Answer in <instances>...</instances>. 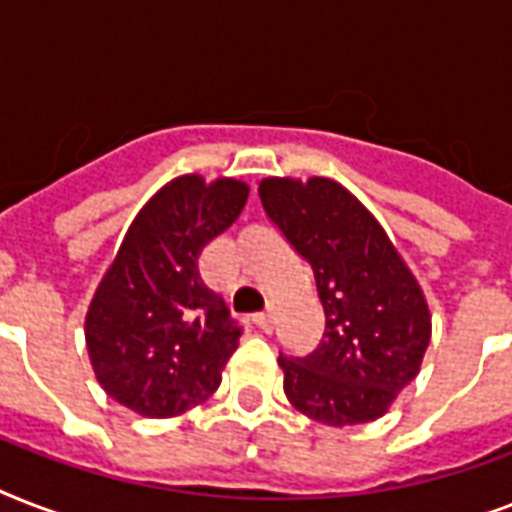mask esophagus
Segmentation results:
<instances>
[{
	"label": "esophagus",
	"instance_id": "obj_1",
	"mask_svg": "<svg viewBox=\"0 0 512 512\" xmlns=\"http://www.w3.org/2000/svg\"><path fill=\"white\" fill-rule=\"evenodd\" d=\"M252 321H255V327H260L263 332H273V313L271 311L255 313V316H252Z\"/></svg>",
	"mask_w": 512,
	"mask_h": 512
}]
</instances>
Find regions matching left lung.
Returning a JSON list of instances; mask_svg holds the SVG:
<instances>
[{"label": "left lung", "mask_w": 512, "mask_h": 512, "mask_svg": "<svg viewBox=\"0 0 512 512\" xmlns=\"http://www.w3.org/2000/svg\"><path fill=\"white\" fill-rule=\"evenodd\" d=\"M265 215L313 268L324 335L305 356H279L284 393L321 425L377 420L417 377L430 342L420 284L374 215L340 183L265 177Z\"/></svg>", "instance_id": "left-lung-1"}]
</instances>
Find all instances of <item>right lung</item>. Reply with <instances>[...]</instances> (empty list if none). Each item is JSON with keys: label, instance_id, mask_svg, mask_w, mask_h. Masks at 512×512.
I'll return each instance as SVG.
<instances>
[{"label": "right lung", "instance_id": "obj_1", "mask_svg": "<svg viewBox=\"0 0 512 512\" xmlns=\"http://www.w3.org/2000/svg\"><path fill=\"white\" fill-rule=\"evenodd\" d=\"M241 180L175 177L132 220L95 289L84 337L108 396L143 417H175L220 385L241 327L204 287L196 260L247 204Z\"/></svg>", "mask_w": 512, "mask_h": 512}]
</instances>
